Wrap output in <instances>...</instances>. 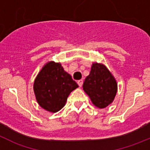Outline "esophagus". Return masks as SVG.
I'll return each instance as SVG.
<instances>
[{"instance_id":"esophagus-1","label":"esophagus","mask_w":150,"mask_h":150,"mask_svg":"<svg viewBox=\"0 0 150 150\" xmlns=\"http://www.w3.org/2000/svg\"><path fill=\"white\" fill-rule=\"evenodd\" d=\"M77 84L79 85V87H82V84H83V80L82 79H80V80H78L77 81Z\"/></svg>"}]
</instances>
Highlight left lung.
<instances>
[{"label":"left lung","instance_id":"left-lung-1","mask_svg":"<svg viewBox=\"0 0 150 150\" xmlns=\"http://www.w3.org/2000/svg\"><path fill=\"white\" fill-rule=\"evenodd\" d=\"M82 88L96 107L105 108L114 100L117 93V82L105 65L94 62Z\"/></svg>","mask_w":150,"mask_h":150}]
</instances>
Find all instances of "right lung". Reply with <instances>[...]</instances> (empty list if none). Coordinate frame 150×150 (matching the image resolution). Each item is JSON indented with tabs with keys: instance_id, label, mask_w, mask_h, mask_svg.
<instances>
[{
	"instance_id": "add662e5",
	"label": "right lung",
	"mask_w": 150,
	"mask_h": 150,
	"mask_svg": "<svg viewBox=\"0 0 150 150\" xmlns=\"http://www.w3.org/2000/svg\"><path fill=\"white\" fill-rule=\"evenodd\" d=\"M78 87L60 63L51 61L38 74L34 83V92L41 108L56 112L65 106L69 94Z\"/></svg>"
}]
</instances>
